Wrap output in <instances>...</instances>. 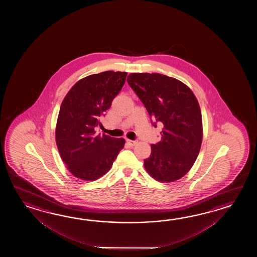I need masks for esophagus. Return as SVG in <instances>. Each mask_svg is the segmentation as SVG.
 Wrapping results in <instances>:
<instances>
[{"mask_svg": "<svg viewBox=\"0 0 257 257\" xmlns=\"http://www.w3.org/2000/svg\"><path fill=\"white\" fill-rule=\"evenodd\" d=\"M138 142V141H131V140H126V143L131 146V147H133V146H135L136 145V143Z\"/></svg>", "mask_w": 257, "mask_h": 257, "instance_id": "obj_1", "label": "esophagus"}]
</instances>
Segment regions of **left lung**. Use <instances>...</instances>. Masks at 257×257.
<instances>
[{
  "mask_svg": "<svg viewBox=\"0 0 257 257\" xmlns=\"http://www.w3.org/2000/svg\"><path fill=\"white\" fill-rule=\"evenodd\" d=\"M127 83L146 107L152 123L164 125L162 141L152 144L144 167L154 179L170 183L191 169L202 143V116L185 83L160 73H131Z\"/></svg>",
  "mask_w": 257,
  "mask_h": 257,
  "instance_id": "1",
  "label": "left lung"
}]
</instances>
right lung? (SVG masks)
<instances>
[{
    "label": "right lung",
    "mask_w": 257,
    "mask_h": 257,
    "mask_svg": "<svg viewBox=\"0 0 257 257\" xmlns=\"http://www.w3.org/2000/svg\"><path fill=\"white\" fill-rule=\"evenodd\" d=\"M125 71H107L77 82L60 105L56 143L67 168L79 179L94 181L106 174L125 140L97 134L101 116L126 81Z\"/></svg>",
    "instance_id": "1"
}]
</instances>
